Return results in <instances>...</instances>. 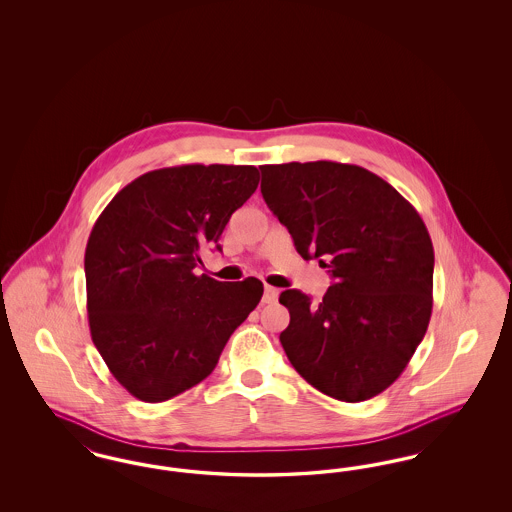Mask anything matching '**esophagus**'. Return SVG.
<instances>
[{"label": "esophagus", "instance_id": "esophagus-1", "mask_svg": "<svg viewBox=\"0 0 512 512\" xmlns=\"http://www.w3.org/2000/svg\"><path fill=\"white\" fill-rule=\"evenodd\" d=\"M278 290L276 288H272V286H267L265 288V295H263V303H274L276 299H278Z\"/></svg>", "mask_w": 512, "mask_h": 512}]
</instances>
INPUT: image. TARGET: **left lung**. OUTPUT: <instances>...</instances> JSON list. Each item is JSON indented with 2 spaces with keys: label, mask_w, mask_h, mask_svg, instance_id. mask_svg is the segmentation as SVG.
I'll list each match as a JSON object with an SVG mask.
<instances>
[{
  "label": "left lung",
  "mask_w": 512,
  "mask_h": 512,
  "mask_svg": "<svg viewBox=\"0 0 512 512\" xmlns=\"http://www.w3.org/2000/svg\"><path fill=\"white\" fill-rule=\"evenodd\" d=\"M261 194L303 259H320L334 284L322 301L280 293V334L293 368L345 403L390 388L428 330L434 247L413 205L386 180L334 161L263 165Z\"/></svg>",
  "instance_id": "left-lung-1"
}]
</instances>
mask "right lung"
Wrapping results in <instances>:
<instances>
[{"mask_svg":"<svg viewBox=\"0 0 512 512\" xmlns=\"http://www.w3.org/2000/svg\"><path fill=\"white\" fill-rule=\"evenodd\" d=\"M259 186L251 165H180L124 186L96 220L84 255L92 341L124 390L167 401L205 380L232 332L257 307L263 282L197 276Z\"/></svg>","mask_w":512,"mask_h":512,"instance_id":"right-lung-1","label":"right lung"}]
</instances>
